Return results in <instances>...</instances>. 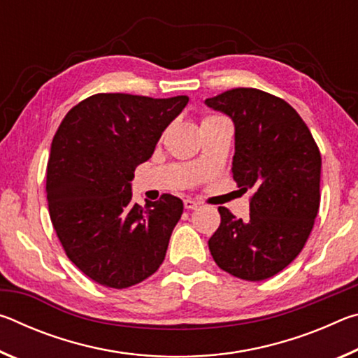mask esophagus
<instances>
[{"label":"esophagus","instance_id":"34e87169","mask_svg":"<svg viewBox=\"0 0 358 358\" xmlns=\"http://www.w3.org/2000/svg\"><path fill=\"white\" fill-rule=\"evenodd\" d=\"M183 203H185V208H186V210H196V208L199 207V205H201L199 202L192 201V199H185Z\"/></svg>","mask_w":358,"mask_h":358}]
</instances>
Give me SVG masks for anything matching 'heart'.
<instances>
[{"mask_svg":"<svg viewBox=\"0 0 358 358\" xmlns=\"http://www.w3.org/2000/svg\"><path fill=\"white\" fill-rule=\"evenodd\" d=\"M207 118H211V117H207Z\"/></svg>","mask_w":358,"mask_h":358,"instance_id":"1","label":"heart"}]
</instances>
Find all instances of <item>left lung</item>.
<instances>
[{
	"mask_svg": "<svg viewBox=\"0 0 358 358\" xmlns=\"http://www.w3.org/2000/svg\"><path fill=\"white\" fill-rule=\"evenodd\" d=\"M205 102L232 118V177L240 191H252L248 220L217 208L210 252L232 276L262 281L286 268L310 237L320 203V151L305 121L278 96L232 88Z\"/></svg>",
	"mask_w": 358,
	"mask_h": 358,
	"instance_id": "8db88e82",
	"label": "left lung"
}]
</instances>
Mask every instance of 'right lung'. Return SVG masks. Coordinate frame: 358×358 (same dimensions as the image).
<instances>
[{
  "label": "right lung",
  "instance_id": "obj_1",
  "mask_svg": "<svg viewBox=\"0 0 358 358\" xmlns=\"http://www.w3.org/2000/svg\"><path fill=\"white\" fill-rule=\"evenodd\" d=\"M187 101L98 93L58 126L47 162L48 213L66 256L101 286H134L166 257L183 202L162 194L132 203L129 181Z\"/></svg>",
  "mask_w": 358,
  "mask_h": 358
}]
</instances>
